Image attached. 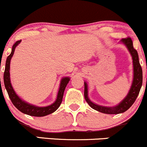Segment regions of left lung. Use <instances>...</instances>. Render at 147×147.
<instances>
[{
  "label": "left lung",
  "mask_w": 147,
  "mask_h": 147,
  "mask_svg": "<svg viewBox=\"0 0 147 147\" xmlns=\"http://www.w3.org/2000/svg\"><path fill=\"white\" fill-rule=\"evenodd\" d=\"M119 43H121L126 47L129 53L132 56V59H133V82H132L131 86H130V90H129L126 96L117 105L114 106V107L100 105L96 104V103L92 102L89 99L88 96V84L86 82H84V98L87 103L93 109L100 112L104 113V114H118L125 112V111L128 110L135 102V100H136L140 93L142 85V67L140 64L138 51L134 49L131 38H127L121 39Z\"/></svg>",
  "instance_id": "8db88e82"
}]
</instances>
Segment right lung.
Returning a JSON list of instances; mask_svg holds the SVG:
<instances>
[{
    "label": "right lung",
    "instance_id": "obj_1",
    "mask_svg": "<svg viewBox=\"0 0 147 147\" xmlns=\"http://www.w3.org/2000/svg\"><path fill=\"white\" fill-rule=\"evenodd\" d=\"M21 41L22 40H19V41L16 42L14 43V45L12 46L11 54L7 56V60H6L5 68L4 75H3L5 87L7 90L8 96L10 98L12 102L13 103L16 108L18 109L20 112L24 113V114H28V115L33 116V117H45V116H47L48 114L55 112L56 109L59 107V106L61 105L63 97L64 91H65V87L68 84L69 81L70 80V78L69 77H65L61 79L56 100L50 105L46 106V107H38V106L26 102L25 100L20 98V97L14 91L13 87L12 86V84H11L10 73H9L10 68L9 67H10V61L12 59V56H13L16 47L18 46V45H19Z\"/></svg>",
    "mask_w": 147,
    "mask_h": 147
}]
</instances>
